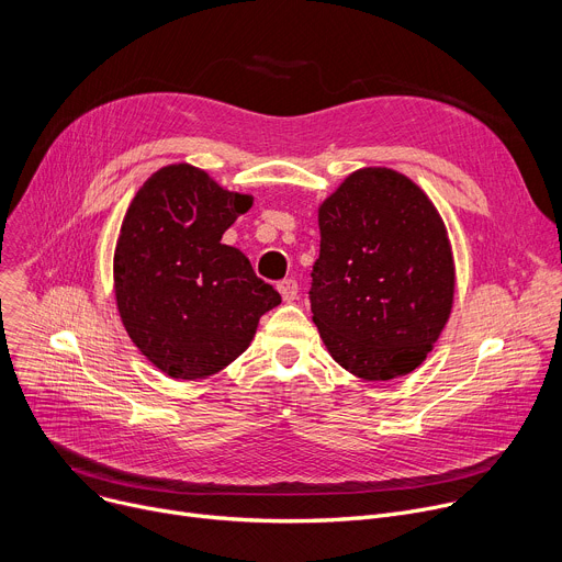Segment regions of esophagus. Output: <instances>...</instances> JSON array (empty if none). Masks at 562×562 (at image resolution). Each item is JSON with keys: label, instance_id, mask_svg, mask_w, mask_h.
<instances>
[{"label": "esophagus", "instance_id": "1", "mask_svg": "<svg viewBox=\"0 0 562 562\" xmlns=\"http://www.w3.org/2000/svg\"><path fill=\"white\" fill-rule=\"evenodd\" d=\"M279 292H281L285 304H290V301H294L296 294H299V285H296L294 279H283V281L279 283Z\"/></svg>", "mask_w": 562, "mask_h": 562}]
</instances>
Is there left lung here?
<instances>
[{"mask_svg": "<svg viewBox=\"0 0 562 562\" xmlns=\"http://www.w3.org/2000/svg\"><path fill=\"white\" fill-rule=\"evenodd\" d=\"M311 308L328 353L362 380L414 371L448 324L454 261L437 206L403 172L360 168L319 206Z\"/></svg>", "mask_w": 562, "mask_h": 562, "instance_id": "obj_1", "label": "left lung"}]
</instances>
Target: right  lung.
Instances as JSON below:
<instances>
[{
  "label": "right lung",
  "mask_w": 562,
  "mask_h": 562,
  "mask_svg": "<svg viewBox=\"0 0 562 562\" xmlns=\"http://www.w3.org/2000/svg\"><path fill=\"white\" fill-rule=\"evenodd\" d=\"M251 195L170 164L125 211L114 249V294L135 347L166 375L202 380L234 362L281 294L258 279L223 234Z\"/></svg>",
  "instance_id": "1"
}]
</instances>
